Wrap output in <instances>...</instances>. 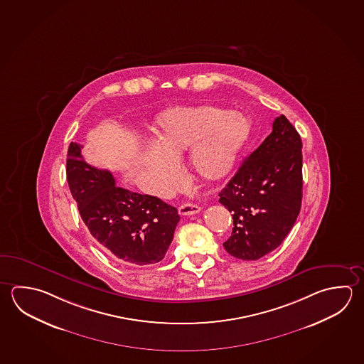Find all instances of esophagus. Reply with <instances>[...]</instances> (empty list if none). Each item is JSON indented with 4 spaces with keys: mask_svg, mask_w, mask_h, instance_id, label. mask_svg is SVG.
<instances>
[{
    "mask_svg": "<svg viewBox=\"0 0 364 364\" xmlns=\"http://www.w3.org/2000/svg\"><path fill=\"white\" fill-rule=\"evenodd\" d=\"M201 210L200 206L196 204H183V205L179 206L178 212L181 215H193V214H198Z\"/></svg>",
    "mask_w": 364,
    "mask_h": 364,
    "instance_id": "esophagus-1",
    "label": "esophagus"
}]
</instances>
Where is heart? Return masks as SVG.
Returning a JSON list of instances; mask_svg holds the SVG:
<instances>
[{
    "mask_svg": "<svg viewBox=\"0 0 364 364\" xmlns=\"http://www.w3.org/2000/svg\"><path fill=\"white\" fill-rule=\"evenodd\" d=\"M154 132L160 146L142 154L139 168L152 191L163 193L178 185L177 161L190 148L188 166L198 178H227L250 137L252 123L222 106H176L159 115Z\"/></svg>",
    "mask_w": 364,
    "mask_h": 364,
    "instance_id": "1",
    "label": "heart"
}]
</instances>
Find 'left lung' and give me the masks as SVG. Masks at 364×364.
<instances>
[{"instance_id": "8db88e82", "label": "left lung", "mask_w": 364, "mask_h": 364, "mask_svg": "<svg viewBox=\"0 0 364 364\" xmlns=\"http://www.w3.org/2000/svg\"><path fill=\"white\" fill-rule=\"evenodd\" d=\"M301 139L284 115L219 193L232 213L233 228L225 252L258 260L282 244L295 225L303 198Z\"/></svg>"}]
</instances>
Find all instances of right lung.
<instances>
[{
	"instance_id": "add662e5",
	"label": "right lung",
	"mask_w": 364,
	"mask_h": 364,
	"mask_svg": "<svg viewBox=\"0 0 364 364\" xmlns=\"http://www.w3.org/2000/svg\"><path fill=\"white\" fill-rule=\"evenodd\" d=\"M83 146L68 149L66 179L80 217L101 247L128 264L158 263L178 225L177 209L160 198L115 186L112 173L87 164Z\"/></svg>"
}]
</instances>
